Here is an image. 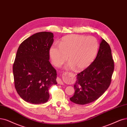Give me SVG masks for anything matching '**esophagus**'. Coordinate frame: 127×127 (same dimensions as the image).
I'll use <instances>...</instances> for the list:
<instances>
[{"label":"esophagus","instance_id":"obj_1","mask_svg":"<svg viewBox=\"0 0 127 127\" xmlns=\"http://www.w3.org/2000/svg\"><path fill=\"white\" fill-rule=\"evenodd\" d=\"M56 80H57L58 83L59 84H60V85H63V82H62V79H61L60 78L58 77V78H57V79H56Z\"/></svg>","mask_w":127,"mask_h":127}]
</instances>
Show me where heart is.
I'll use <instances>...</instances> for the list:
<instances>
[{
	"label": "heart",
	"instance_id": "heart-1",
	"mask_svg": "<svg viewBox=\"0 0 127 127\" xmlns=\"http://www.w3.org/2000/svg\"><path fill=\"white\" fill-rule=\"evenodd\" d=\"M98 49L97 40L93 36L71 34L65 36L60 45L54 44L50 49V55L55 66H59L67 59V69L82 71L95 59Z\"/></svg>",
	"mask_w": 127,
	"mask_h": 127
}]
</instances>
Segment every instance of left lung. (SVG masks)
I'll list each match as a JSON object with an SVG mask.
<instances>
[{
    "instance_id": "obj_1",
    "label": "left lung",
    "mask_w": 127,
    "mask_h": 127,
    "mask_svg": "<svg viewBox=\"0 0 127 127\" xmlns=\"http://www.w3.org/2000/svg\"><path fill=\"white\" fill-rule=\"evenodd\" d=\"M114 70V62L108 43L101 38L95 60L87 68L77 75L75 90L70 100L85 105L99 98L109 87Z\"/></svg>"
}]
</instances>
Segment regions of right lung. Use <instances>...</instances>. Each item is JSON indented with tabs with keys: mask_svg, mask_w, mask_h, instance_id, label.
Here are the masks:
<instances>
[{
	"mask_svg": "<svg viewBox=\"0 0 127 127\" xmlns=\"http://www.w3.org/2000/svg\"><path fill=\"white\" fill-rule=\"evenodd\" d=\"M53 33L41 32L23 41L13 65L15 86L22 99L33 104H44L50 98L49 90L56 85V70L49 62Z\"/></svg>",
	"mask_w": 127,
	"mask_h": 127,
	"instance_id": "right-lung-1",
	"label": "right lung"
}]
</instances>
